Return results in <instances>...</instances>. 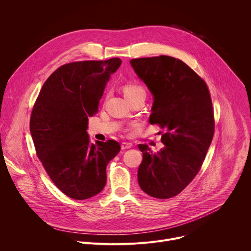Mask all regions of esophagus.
Wrapping results in <instances>:
<instances>
[{"label": "esophagus", "mask_w": 251, "mask_h": 251, "mask_svg": "<svg viewBox=\"0 0 251 251\" xmlns=\"http://www.w3.org/2000/svg\"><path fill=\"white\" fill-rule=\"evenodd\" d=\"M131 147H132V144H131V143H128V142H122V144H121V149H122V150L130 149Z\"/></svg>", "instance_id": "1"}]
</instances>
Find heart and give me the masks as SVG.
Segmentation results:
<instances>
[{
	"mask_svg": "<svg viewBox=\"0 0 251 251\" xmlns=\"http://www.w3.org/2000/svg\"><path fill=\"white\" fill-rule=\"evenodd\" d=\"M123 92L126 98H132L135 97L137 95H141V94H145V90L142 86H140L139 84H135V83H128L124 86L123 88Z\"/></svg>",
	"mask_w": 251,
	"mask_h": 251,
	"instance_id": "1",
	"label": "heart"
}]
</instances>
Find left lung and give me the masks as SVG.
<instances>
[{
    "instance_id": "8db88e82",
    "label": "left lung",
    "mask_w": 251,
    "mask_h": 251,
    "mask_svg": "<svg viewBox=\"0 0 251 251\" xmlns=\"http://www.w3.org/2000/svg\"><path fill=\"white\" fill-rule=\"evenodd\" d=\"M130 63L154 95L150 124L165 131L160 152L153 153L146 144L138 146L143 152L138 183L151 197L170 199L194 180L212 141L210 93L205 81L178 58L160 55Z\"/></svg>"
}]
</instances>
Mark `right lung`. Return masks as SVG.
<instances>
[{
  "label": "right lung",
  "mask_w": 251,
  "mask_h": 251,
  "mask_svg": "<svg viewBox=\"0 0 251 251\" xmlns=\"http://www.w3.org/2000/svg\"><path fill=\"white\" fill-rule=\"evenodd\" d=\"M121 62L114 57L61 65L46 80L32 107L29 130L35 153L52 183L74 200L103 190L107 164L120 152L115 140L91 144L86 129Z\"/></svg>",
  "instance_id": "1"
}]
</instances>
